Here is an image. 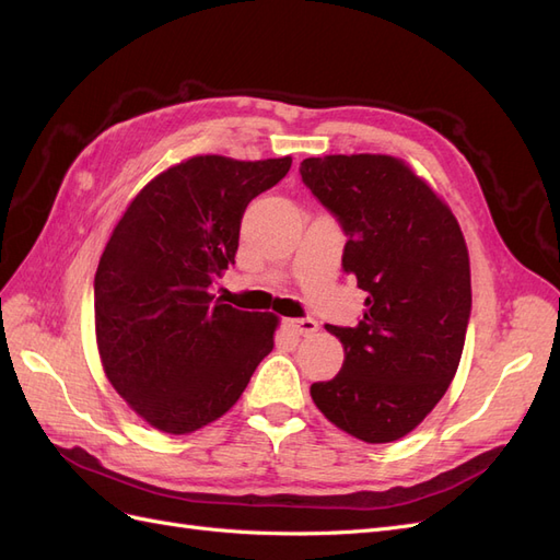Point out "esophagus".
<instances>
[{
    "label": "esophagus",
    "instance_id": "esophagus-1",
    "mask_svg": "<svg viewBox=\"0 0 560 560\" xmlns=\"http://www.w3.org/2000/svg\"><path fill=\"white\" fill-rule=\"evenodd\" d=\"M287 327H290L299 336H311L317 331V322L313 317H301V319H287Z\"/></svg>",
    "mask_w": 560,
    "mask_h": 560
}]
</instances>
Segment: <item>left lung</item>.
<instances>
[{
	"mask_svg": "<svg viewBox=\"0 0 560 560\" xmlns=\"http://www.w3.org/2000/svg\"><path fill=\"white\" fill-rule=\"evenodd\" d=\"M301 179L341 222L343 270L366 292L358 327H334L346 360L311 397L366 444L416 430L448 389L471 311L460 224L409 163L385 154L306 159Z\"/></svg>",
	"mask_w": 560,
	"mask_h": 560,
	"instance_id": "left-lung-1",
	"label": "left lung"
}]
</instances>
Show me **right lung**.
I'll use <instances>...</instances> for the list:
<instances>
[{
	"instance_id": "right-lung-1",
	"label": "right lung",
	"mask_w": 560,
	"mask_h": 560,
	"mask_svg": "<svg viewBox=\"0 0 560 560\" xmlns=\"http://www.w3.org/2000/svg\"><path fill=\"white\" fill-rule=\"evenodd\" d=\"M292 156H194L151 179L114 226L95 270V338L105 376L165 434H191L241 399L273 350L278 317L214 299L235 264L241 219Z\"/></svg>"
}]
</instances>
